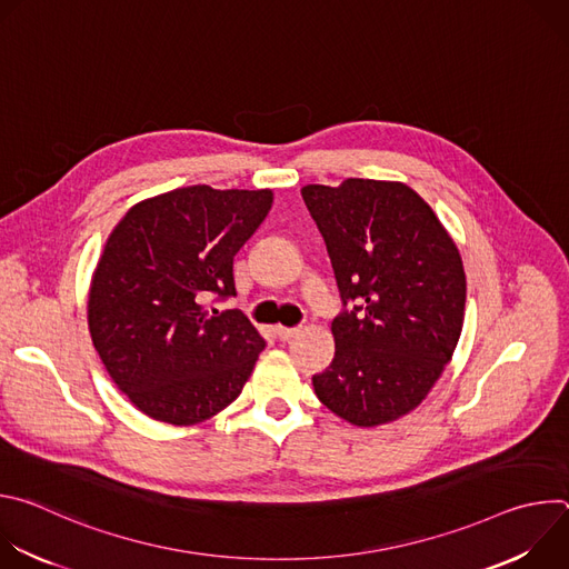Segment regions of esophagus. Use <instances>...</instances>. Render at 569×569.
<instances>
[{"label":"esophagus","instance_id":"esophagus-1","mask_svg":"<svg viewBox=\"0 0 569 569\" xmlns=\"http://www.w3.org/2000/svg\"><path fill=\"white\" fill-rule=\"evenodd\" d=\"M277 331V336H279V340H283V342H288V340H292L297 333H299V329H288V327H277L274 329Z\"/></svg>","mask_w":569,"mask_h":569}]
</instances>
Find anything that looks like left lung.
<instances>
[{"label":"left lung","mask_w":569,"mask_h":569,"mask_svg":"<svg viewBox=\"0 0 569 569\" xmlns=\"http://www.w3.org/2000/svg\"><path fill=\"white\" fill-rule=\"evenodd\" d=\"M303 202L336 270L342 303L336 358L312 376L317 398L373 428L419 408L463 327L466 274L455 240L402 182L349 178L308 184Z\"/></svg>","instance_id":"left-lung-1"}]
</instances>
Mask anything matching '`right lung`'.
Masks as SVG:
<instances>
[{
	"instance_id": "obj_1",
	"label": "right lung",
	"mask_w": 569,
	"mask_h": 569,
	"mask_svg": "<svg viewBox=\"0 0 569 569\" xmlns=\"http://www.w3.org/2000/svg\"><path fill=\"white\" fill-rule=\"evenodd\" d=\"M272 191L207 184L137 202L112 229L92 277L88 323L110 378L154 421L193 426L238 398L266 340L240 310L233 257Z\"/></svg>"
}]
</instances>
